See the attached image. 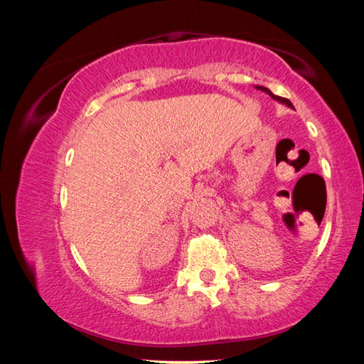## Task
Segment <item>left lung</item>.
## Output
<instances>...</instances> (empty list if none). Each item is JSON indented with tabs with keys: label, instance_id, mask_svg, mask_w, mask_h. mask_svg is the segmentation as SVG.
<instances>
[{
	"label": "left lung",
	"instance_id": "1",
	"mask_svg": "<svg viewBox=\"0 0 364 364\" xmlns=\"http://www.w3.org/2000/svg\"><path fill=\"white\" fill-rule=\"evenodd\" d=\"M257 87V90H259V91H262V92H266L267 95H270L272 98H273V100H277V102H279L281 105H285V106H289V107H291V109H294V106L291 105V102L290 100H287V98H282V97H278V95H274L270 90H269V87H266V86H255Z\"/></svg>",
	"mask_w": 364,
	"mask_h": 364
}]
</instances>
